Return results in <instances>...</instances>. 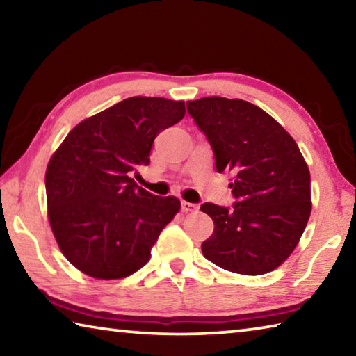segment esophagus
Segmentation results:
<instances>
[{
    "label": "esophagus",
    "mask_w": 356,
    "mask_h": 356,
    "mask_svg": "<svg viewBox=\"0 0 356 356\" xmlns=\"http://www.w3.org/2000/svg\"><path fill=\"white\" fill-rule=\"evenodd\" d=\"M180 209H182V212H196L197 210V206L196 204H193V202H186V201H182L180 202Z\"/></svg>",
    "instance_id": "esophagus-1"
}]
</instances>
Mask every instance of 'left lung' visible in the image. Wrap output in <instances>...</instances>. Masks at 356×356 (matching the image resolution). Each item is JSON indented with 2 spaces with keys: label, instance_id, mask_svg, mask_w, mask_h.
Returning a JSON list of instances; mask_svg holds the SVG:
<instances>
[{
  "label": "left lung",
  "instance_id": "obj_1",
  "mask_svg": "<svg viewBox=\"0 0 356 356\" xmlns=\"http://www.w3.org/2000/svg\"><path fill=\"white\" fill-rule=\"evenodd\" d=\"M186 110L231 172L232 209L206 202L213 234L202 254L240 275L275 270L295 250L311 215V176L297 143L261 108L240 99L204 97Z\"/></svg>",
  "mask_w": 356,
  "mask_h": 356
}]
</instances>
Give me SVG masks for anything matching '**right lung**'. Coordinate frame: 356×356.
<instances>
[{"label":"right lung","instance_id":"add662e5","mask_svg":"<svg viewBox=\"0 0 356 356\" xmlns=\"http://www.w3.org/2000/svg\"><path fill=\"white\" fill-rule=\"evenodd\" d=\"M184 116V102L125 99L84 119L53 154L45 172L48 220L80 272L118 280L147 264L180 201L141 188L130 172L149 165L156 135Z\"/></svg>","mask_w":356,"mask_h":356}]
</instances>
